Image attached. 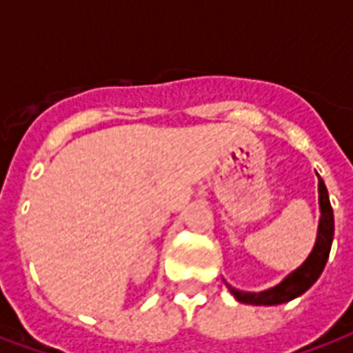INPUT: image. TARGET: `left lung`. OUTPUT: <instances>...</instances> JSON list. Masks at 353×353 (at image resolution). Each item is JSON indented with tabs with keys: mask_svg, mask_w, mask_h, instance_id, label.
I'll return each instance as SVG.
<instances>
[{
	"mask_svg": "<svg viewBox=\"0 0 353 353\" xmlns=\"http://www.w3.org/2000/svg\"><path fill=\"white\" fill-rule=\"evenodd\" d=\"M319 210H321V219H319L318 240H316V245L312 250L310 257L304 261L303 266L296 268L295 272L289 274L280 285L268 289V291H261V293L238 291V289L230 288L229 283H227L230 293L234 295L236 301L244 304H257V306H272V304L289 303V301H293L295 296L303 295L306 289H310L314 285V281L318 280L319 274L323 272V268H325L334 234L333 208H331L329 194H327V187L321 177H319Z\"/></svg>",
	"mask_w": 353,
	"mask_h": 353,
	"instance_id": "left-lung-1",
	"label": "left lung"
}]
</instances>
